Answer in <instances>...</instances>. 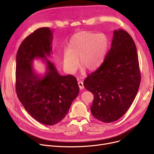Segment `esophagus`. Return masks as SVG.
Instances as JSON below:
<instances>
[{"label":"esophagus","mask_w":154,"mask_h":154,"mask_svg":"<svg viewBox=\"0 0 154 154\" xmlns=\"http://www.w3.org/2000/svg\"><path fill=\"white\" fill-rule=\"evenodd\" d=\"M78 85L79 86V88L80 89H83V88H84V84H83V82L82 81H79L78 82Z\"/></svg>","instance_id":"obj_1"}]
</instances>
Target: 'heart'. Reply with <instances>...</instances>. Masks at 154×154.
Returning a JSON list of instances; mask_svg holds the SVG:
<instances>
[{"mask_svg": "<svg viewBox=\"0 0 154 154\" xmlns=\"http://www.w3.org/2000/svg\"><path fill=\"white\" fill-rule=\"evenodd\" d=\"M109 47L108 37L103 33L89 31L80 32L73 35L62 57L64 69L72 74L79 67L94 71L103 63Z\"/></svg>", "mask_w": 154, "mask_h": 154, "instance_id": "b5f03b06", "label": "heart"}]
</instances>
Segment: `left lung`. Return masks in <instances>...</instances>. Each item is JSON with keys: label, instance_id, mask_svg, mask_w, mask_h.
<instances>
[{"label": "left lung", "instance_id": "8db88e82", "mask_svg": "<svg viewBox=\"0 0 154 154\" xmlns=\"http://www.w3.org/2000/svg\"><path fill=\"white\" fill-rule=\"evenodd\" d=\"M141 75L137 48L132 37L114 30L111 48L101 66L88 75L84 85L94 95V117L110 123L122 117L138 92Z\"/></svg>", "mask_w": 154, "mask_h": 154}]
</instances>
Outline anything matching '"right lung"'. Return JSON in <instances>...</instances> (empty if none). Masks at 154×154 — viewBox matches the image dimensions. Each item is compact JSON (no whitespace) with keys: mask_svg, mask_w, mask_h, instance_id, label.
<instances>
[{"mask_svg":"<svg viewBox=\"0 0 154 154\" xmlns=\"http://www.w3.org/2000/svg\"><path fill=\"white\" fill-rule=\"evenodd\" d=\"M52 38L49 27L39 28L23 40L16 56L18 98L32 117L46 125H54L66 117L79 92L76 78L60 75L47 59L52 54ZM35 58L46 63L47 71L43 77L34 73Z\"/></svg>","mask_w":154,"mask_h":154,"instance_id":"obj_1","label":"right lung"}]
</instances>
